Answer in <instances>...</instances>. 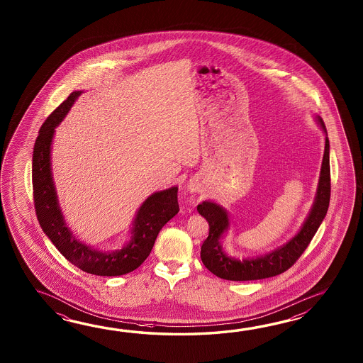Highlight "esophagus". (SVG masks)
I'll return each mask as SVG.
<instances>
[{
  "label": "esophagus",
  "instance_id": "obj_1",
  "mask_svg": "<svg viewBox=\"0 0 363 363\" xmlns=\"http://www.w3.org/2000/svg\"><path fill=\"white\" fill-rule=\"evenodd\" d=\"M186 189L191 193L197 192L199 191V183L196 180H191L186 185Z\"/></svg>",
  "mask_w": 363,
  "mask_h": 363
}]
</instances>
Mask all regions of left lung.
Returning a JSON list of instances; mask_svg holds the SVG:
<instances>
[{
  "mask_svg": "<svg viewBox=\"0 0 363 363\" xmlns=\"http://www.w3.org/2000/svg\"><path fill=\"white\" fill-rule=\"evenodd\" d=\"M316 123L325 135L323 161L319 174L315 199L308 211L300 231L286 244L264 255L239 259L228 255L223 247L224 235L230 228L228 211L214 201H203L197 211L208 222V239L201 247V261L210 272L218 278L233 281H247L277 277L288 270L305 252L314 238L319 225L327 214L331 196V172H330V140L320 116H315Z\"/></svg>",
  "mask_w": 363,
  "mask_h": 363,
  "instance_id": "1",
  "label": "left lung"
}]
</instances>
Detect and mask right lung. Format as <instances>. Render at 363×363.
<instances>
[{
  "mask_svg": "<svg viewBox=\"0 0 363 363\" xmlns=\"http://www.w3.org/2000/svg\"><path fill=\"white\" fill-rule=\"evenodd\" d=\"M83 91L71 93L40 128L32 155V185L36 216L43 231L61 255L92 275L119 277L136 270L150 255L163 225L179 213L178 186L155 192L141 203L132 222L131 238L122 249L101 252L77 239L62 213L52 174V144L55 128Z\"/></svg>",
  "mask_w": 363,
  "mask_h": 363,
  "instance_id": "obj_1",
  "label": "right lung"
}]
</instances>
